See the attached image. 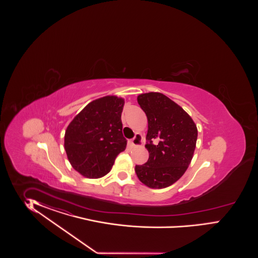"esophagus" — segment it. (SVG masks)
<instances>
[{
  "instance_id": "esophagus-1",
  "label": "esophagus",
  "mask_w": 258,
  "mask_h": 258,
  "mask_svg": "<svg viewBox=\"0 0 258 258\" xmlns=\"http://www.w3.org/2000/svg\"><path fill=\"white\" fill-rule=\"evenodd\" d=\"M131 145L133 147H139L142 145V137H141L140 134L136 133V135L134 136V138L131 140Z\"/></svg>"
}]
</instances>
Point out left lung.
<instances>
[{
  "label": "left lung",
  "mask_w": 258,
  "mask_h": 258,
  "mask_svg": "<svg viewBox=\"0 0 258 258\" xmlns=\"http://www.w3.org/2000/svg\"><path fill=\"white\" fill-rule=\"evenodd\" d=\"M137 101L149 122L146 149L149 158L146 164L135 166L136 175L148 187L170 186L184 174L192 161L197 125L184 109L161 93L139 94Z\"/></svg>",
  "instance_id": "1"
}]
</instances>
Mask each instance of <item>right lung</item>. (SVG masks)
<instances>
[{"instance_id":"obj_1","label":"right lung","mask_w":258,"mask_h":258,"mask_svg":"<svg viewBox=\"0 0 258 258\" xmlns=\"http://www.w3.org/2000/svg\"><path fill=\"white\" fill-rule=\"evenodd\" d=\"M125 99L107 95L89 103L66 128L64 148L71 165L89 179L107 175L126 140L121 114Z\"/></svg>"}]
</instances>
